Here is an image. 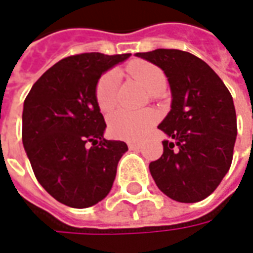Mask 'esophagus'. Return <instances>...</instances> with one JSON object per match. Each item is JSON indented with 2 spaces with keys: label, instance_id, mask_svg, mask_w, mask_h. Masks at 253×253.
Here are the masks:
<instances>
[{
  "label": "esophagus",
  "instance_id": "34e87169",
  "mask_svg": "<svg viewBox=\"0 0 253 253\" xmlns=\"http://www.w3.org/2000/svg\"><path fill=\"white\" fill-rule=\"evenodd\" d=\"M141 143L139 142H130L128 143V148L131 149V150H138V149H141Z\"/></svg>",
  "mask_w": 253,
  "mask_h": 253
}]
</instances>
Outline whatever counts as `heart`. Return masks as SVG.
<instances>
[{"label": "heart", "mask_w": 253, "mask_h": 253, "mask_svg": "<svg viewBox=\"0 0 253 253\" xmlns=\"http://www.w3.org/2000/svg\"><path fill=\"white\" fill-rule=\"evenodd\" d=\"M127 72L138 80L148 92L157 94L163 92L167 78L163 70L153 63L137 61L127 66ZM94 97L103 112H110L118 104V76L115 72H107L97 80ZM157 119L156 112L150 110L130 112L116 111L108 119V128L114 137L125 141H138L143 137Z\"/></svg>", "instance_id": "heart-1"}]
</instances>
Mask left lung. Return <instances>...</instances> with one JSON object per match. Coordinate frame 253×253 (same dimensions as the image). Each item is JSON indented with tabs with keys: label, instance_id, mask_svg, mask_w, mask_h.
I'll return each mask as SVG.
<instances>
[{
	"label": "left lung",
	"instance_id": "obj_1",
	"mask_svg": "<svg viewBox=\"0 0 253 253\" xmlns=\"http://www.w3.org/2000/svg\"><path fill=\"white\" fill-rule=\"evenodd\" d=\"M163 69L172 104L159 128L168 135L163 156L149 164L156 184L181 203L205 199L230 168L237 135L232 94L201 58L173 48L137 52Z\"/></svg>",
	"mask_w": 253,
	"mask_h": 253
}]
</instances>
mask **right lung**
Listing matches in <instances>:
<instances>
[{
    "instance_id": "add662e5",
    "label": "right lung",
    "mask_w": 253,
    "mask_h": 253,
    "mask_svg": "<svg viewBox=\"0 0 253 253\" xmlns=\"http://www.w3.org/2000/svg\"><path fill=\"white\" fill-rule=\"evenodd\" d=\"M128 57L84 52L63 58L25 97L23 145L31 167L42 187L66 206H93L114 184L127 145L103 137L107 125L94 88L103 73Z\"/></svg>"
}]
</instances>
